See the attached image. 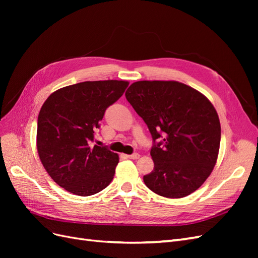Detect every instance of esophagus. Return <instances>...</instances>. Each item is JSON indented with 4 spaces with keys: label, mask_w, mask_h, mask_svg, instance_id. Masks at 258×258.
Segmentation results:
<instances>
[{
    "label": "esophagus",
    "mask_w": 258,
    "mask_h": 258,
    "mask_svg": "<svg viewBox=\"0 0 258 258\" xmlns=\"http://www.w3.org/2000/svg\"><path fill=\"white\" fill-rule=\"evenodd\" d=\"M127 158H130V159H139L140 158V155L135 153V154H131V155H127Z\"/></svg>",
    "instance_id": "esophagus-1"
}]
</instances>
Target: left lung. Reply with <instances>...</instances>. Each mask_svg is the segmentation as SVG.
<instances>
[{"label": "left lung", "mask_w": 258, "mask_h": 258, "mask_svg": "<svg viewBox=\"0 0 258 258\" xmlns=\"http://www.w3.org/2000/svg\"><path fill=\"white\" fill-rule=\"evenodd\" d=\"M128 102L147 124L154 170L145 185L166 198L188 196L215 166L221 123L209 99L175 81H140L126 91Z\"/></svg>", "instance_id": "1"}]
</instances>
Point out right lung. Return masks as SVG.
<instances>
[{
	"label": "right lung",
	"instance_id": "obj_1",
	"mask_svg": "<svg viewBox=\"0 0 258 258\" xmlns=\"http://www.w3.org/2000/svg\"><path fill=\"white\" fill-rule=\"evenodd\" d=\"M128 85L113 80L83 82L56 90L44 102L37 118V153L62 188L86 197L112 182L118 155L91 142L105 110Z\"/></svg>",
	"mask_w": 258,
	"mask_h": 258
}]
</instances>
